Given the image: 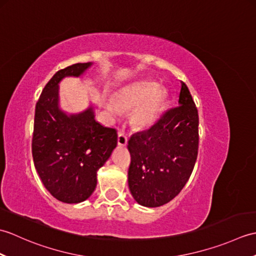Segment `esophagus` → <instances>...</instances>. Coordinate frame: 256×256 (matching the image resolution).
Wrapping results in <instances>:
<instances>
[{
	"label": "esophagus",
	"mask_w": 256,
	"mask_h": 256,
	"mask_svg": "<svg viewBox=\"0 0 256 256\" xmlns=\"http://www.w3.org/2000/svg\"><path fill=\"white\" fill-rule=\"evenodd\" d=\"M118 146H126L128 145V138L123 133H118Z\"/></svg>",
	"instance_id": "esophagus-1"
}]
</instances>
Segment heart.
I'll return each instance as SVG.
<instances>
[{"mask_svg":"<svg viewBox=\"0 0 256 256\" xmlns=\"http://www.w3.org/2000/svg\"><path fill=\"white\" fill-rule=\"evenodd\" d=\"M166 91L157 88L152 81H140L120 91L116 100L108 98L104 101V110L111 118H118L122 110H133L132 122L138 128H148L153 124L162 103L165 101Z\"/></svg>","mask_w":256,"mask_h":256,"instance_id":"b5f03b06","label":"heart"}]
</instances>
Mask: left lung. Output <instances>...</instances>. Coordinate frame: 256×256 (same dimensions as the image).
Here are the masks:
<instances>
[{
    "label": "left lung",
    "mask_w": 256,
    "mask_h": 256,
    "mask_svg": "<svg viewBox=\"0 0 256 256\" xmlns=\"http://www.w3.org/2000/svg\"><path fill=\"white\" fill-rule=\"evenodd\" d=\"M198 125V111L182 82L178 106L148 131L132 135L128 145L132 157L128 182L138 204L156 208L180 192L197 160Z\"/></svg>",
    "instance_id": "left-lung-1"
}]
</instances>
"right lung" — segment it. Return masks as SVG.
Instances as JSON below:
<instances>
[{
	"label": "right lung",
	"mask_w": 256,
	"mask_h": 256,
	"mask_svg": "<svg viewBox=\"0 0 256 256\" xmlns=\"http://www.w3.org/2000/svg\"><path fill=\"white\" fill-rule=\"evenodd\" d=\"M94 62L74 64L48 81L35 108L32 152L45 188L64 204L88 199L96 187V172L116 148L114 128L96 121L94 104L79 113L60 108L59 84L66 77L82 78Z\"/></svg>",
	"instance_id": "add662e5"
}]
</instances>
